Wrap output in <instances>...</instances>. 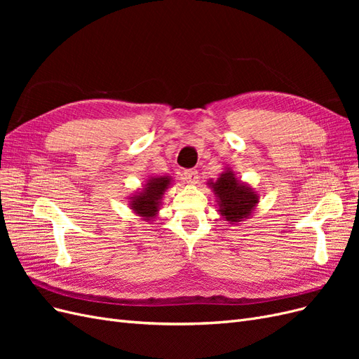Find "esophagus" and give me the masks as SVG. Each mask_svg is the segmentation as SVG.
I'll return each mask as SVG.
<instances>
[{"instance_id": "obj_1", "label": "esophagus", "mask_w": 359, "mask_h": 359, "mask_svg": "<svg viewBox=\"0 0 359 359\" xmlns=\"http://www.w3.org/2000/svg\"><path fill=\"white\" fill-rule=\"evenodd\" d=\"M182 177H184V180H186L187 184H198V181H199V175H198V170L196 169L184 170Z\"/></svg>"}]
</instances>
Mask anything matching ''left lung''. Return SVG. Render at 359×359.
I'll return each mask as SVG.
<instances>
[{"instance_id":"left-lung-1","label":"left lung","mask_w":359,"mask_h":359,"mask_svg":"<svg viewBox=\"0 0 359 359\" xmlns=\"http://www.w3.org/2000/svg\"><path fill=\"white\" fill-rule=\"evenodd\" d=\"M208 186L215 196L217 211L224 222L240 224L253 215L260 199L259 193L238 180L232 168H226L215 181L210 180Z\"/></svg>"}]
</instances>
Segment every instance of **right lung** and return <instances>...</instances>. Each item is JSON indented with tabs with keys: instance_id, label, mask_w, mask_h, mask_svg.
<instances>
[{
	"instance_id": "obj_1",
	"label": "right lung",
	"mask_w": 359,
	"mask_h": 359,
	"mask_svg": "<svg viewBox=\"0 0 359 359\" xmlns=\"http://www.w3.org/2000/svg\"><path fill=\"white\" fill-rule=\"evenodd\" d=\"M173 180L169 175L149 177L147 182L128 198V206L136 215L145 222H154L161 210L163 194L172 186Z\"/></svg>"
}]
</instances>
